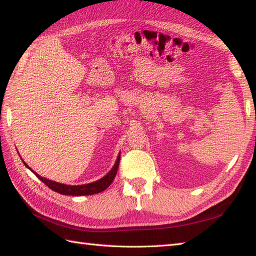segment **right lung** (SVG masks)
I'll return each mask as SVG.
<instances>
[{"mask_svg":"<svg viewBox=\"0 0 256 256\" xmlns=\"http://www.w3.org/2000/svg\"><path fill=\"white\" fill-rule=\"evenodd\" d=\"M120 157H121L120 154H118V156L116 158V164L114 166V168H112L104 178H101L100 180H98L96 182H92V183H88V184H82V186H68V184L58 183V182L51 181L49 179H46V178L36 174L34 170H32V168H29V166L25 162H24V160H22V162H24V164H25L29 170H32L34 174L37 176V178H38L39 180L42 181L48 188H50L54 192H58V193L63 194V195L82 196V195L97 194V193H100V192L104 191L106 188H109V186L112 183V181L114 180V178L116 176L118 164H120Z\"/></svg>","mask_w":256,"mask_h":256,"instance_id":"1","label":"right lung"}]
</instances>
